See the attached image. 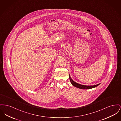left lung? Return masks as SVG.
<instances>
[{"mask_svg": "<svg viewBox=\"0 0 121 121\" xmlns=\"http://www.w3.org/2000/svg\"><path fill=\"white\" fill-rule=\"evenodd\" d=\"M69 79L70 81L71 82V84H72V85L78 88L79 89H84V90H86V89H92L94 88H95L96 87H97V86L99 85L100 84H99L98 85H80L79 84H78L75 82H74L70 74H69Z\"/></svg>", "mask_w": 121, "mask_h": 121, "instance_id": "left-lung-1", "label": "left lung"}]
</instances>
